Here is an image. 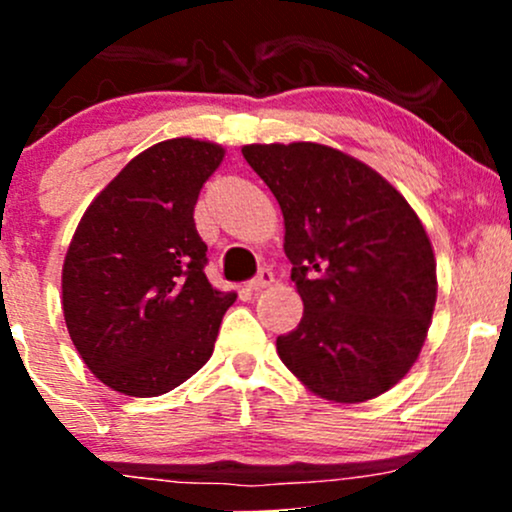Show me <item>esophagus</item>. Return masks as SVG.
I'll return each mask as SVG.
<instances>
[{"label":"esophagus","mask_w":512,"mask_h":512,"mask_svg":"<svg viewBox=\"0 0 512 512\" xmlns=\"http://www.w3.org/2000/svg\"><path fill=\"white\" fill-rule=\"evenodd\" d=\"M274 281V274L269 272V269H260V272H257L255 276H252V279L248 281V286L252 291H260V289H267L269 284H272Z\"/></svg>","instance_id":"1"}]
</instances>
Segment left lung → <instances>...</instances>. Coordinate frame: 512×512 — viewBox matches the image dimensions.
Listing matches in <instances>:
<instances>
[{"instance_id": "left-lung-1", "label": "left lung", "mask_w": 512, "mask_h": 512, "mask_svg": "<svg viewBox=\"0 0 512 512\" xmlns=\"http://www.w3.org/2000/svg\"><path fill=\"white\" fill-rule=\"evenodd\" d=\"M245 161L284 214L303 317L276 337L315 395L366 402L397 385L424 346L436 260L419 216L373 168L322 144H250Z\"/></svg>"}]
</instances>
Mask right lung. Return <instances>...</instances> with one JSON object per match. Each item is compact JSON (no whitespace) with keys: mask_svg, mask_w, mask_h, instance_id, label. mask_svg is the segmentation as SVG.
<instances>
[{"mask_svg":"<svg viewBox=\"0 0 512 512\" xmlns=\"http://www.w3.org/2000/svg\"><path fill=\"white\" fill-rule=\"evenodd\" d=\"M223 149L154 144L91 202L62 269L69 337L101 383L158 397L209 361L236 293L211 289L195 204Z\"/></svg>","mask_w":512,"mask_h":512,"instance_id":"right-lung-1","label":"right lung"}]
</instances>
